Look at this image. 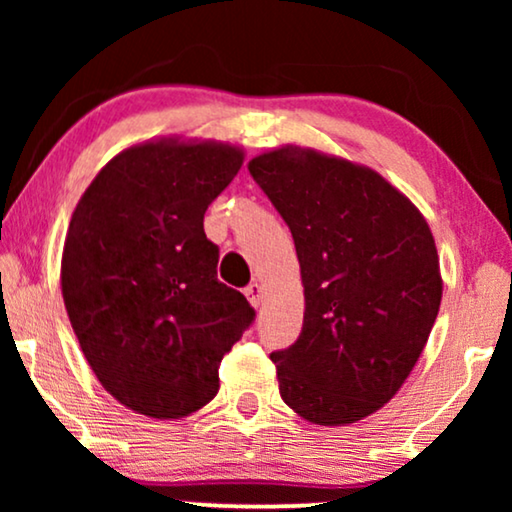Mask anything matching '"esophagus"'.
Segmentation results:
<instances>
[{
	"mask_svg": "<svg viewBox=\"0 0 512 512\" xmlns=\"http://www.w3.org/2000/svg\"><path fill=\"white\" fill-rule=\"evenodd\" d=\"M244 296L249 298V303H251V305L258 307V305H261V300H263V286L258 284V282L249 284L247 289H244Z\"/></svg>",
	"mask_w": 512,
	"mask_h": 512,
	"instance_id": "obj_1",
	"label": "esophagus"
}]
</instances>
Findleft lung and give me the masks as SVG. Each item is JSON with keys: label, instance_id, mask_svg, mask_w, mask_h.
Here are the masks:
<instances>
[{"label": "left lung", "instance_id": "left-lung-1", "mask_svg": "<svg viewBox=\"0 0 512 512\" xmlns=\"http://www.w3.org/2000/svg\"><path fill=\"white\" fill-rule=\"evenodd\" d=\"M293 235L305 286L298 340L277 349L279 394L307 422L380 410L429 340L443 298L429 223L387 179L284 146L249 163Z\"/></svg>", "mask_w": 512, "mask_h": 512}]
</instances>
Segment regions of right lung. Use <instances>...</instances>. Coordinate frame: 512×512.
I'll list each match as a JSON object with an SVG mask.
<instances>
[{"label":"right lung","instance_id":"1","mask_svg":"<svg viewBox=\"0 0 512 512\" xmlns=\"http://www.w3.org/2000/svg\"><path fill=\"white\" fill-rule=\"evenodd\" d=\"M242 167L228 144L149 142L118 153L69 221L62 298L90 368L116 401L179 419L219 391L223 354L254 324L216 279L205 212Z\"/></svg>","mask_w":512,"mask_h":512}]
</instances>
